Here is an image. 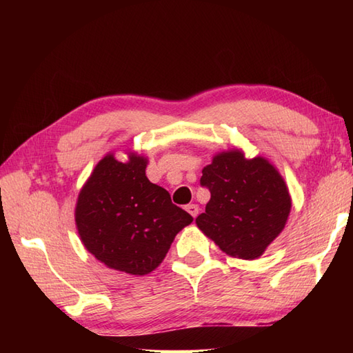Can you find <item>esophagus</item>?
I'll list each match as a JSON object with an SVG mask.
<instances>
[{"label": "esophagus", "mask_w": 353, "mask_h": 353, "mask_svg": "<svg viewBox=\"0 0 353 353\" xmlns=\"http://www.w3.org/2000/svg\"><path fill=\"white\" fill-rule=\"evenodd\" d=\"M185 209L191 214V216H194V219H196V216L199 215V206L197 205H188Z\"/></svg>", "instance_id": "34e87169"}]
</instances>
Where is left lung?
<instances>
[{"label":"left lung","instance_id":"obj_1","mask_svg":"<svg viewBox=\"0 0 353 353\" xmlns=\"http://www.w3.org/2000/svg\"><path fill=\"white\" fill-rule=\"evenodd\" d=\"M201 186L211 192L196 223L230 256L256 259L281 234L291 211L287 185L261 156L245 159L234 148L214 156L203 168Z\"/></svg>","mask_w":353,"mask_h":353}]
</instances>
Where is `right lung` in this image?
<instances>
[{
  "mask_svg": "<svg viewBox=\"0 0 353 353\" xmlns=\"http://www.w3.org/2000/svg\"><path fill=\"white\" fill-rule=\"evenodd\" d=\"M127 154V162L109 153L95 165L79 194L76 226L86 250L104 265L144 276L161 264L192 216L148 181L147 157Z\"/></svg>",
  "mask_w": 353,
  "mask_h": 353,
  "instance_id": "right-lung-1",
  "label": "right lung"
}]
</instances>
